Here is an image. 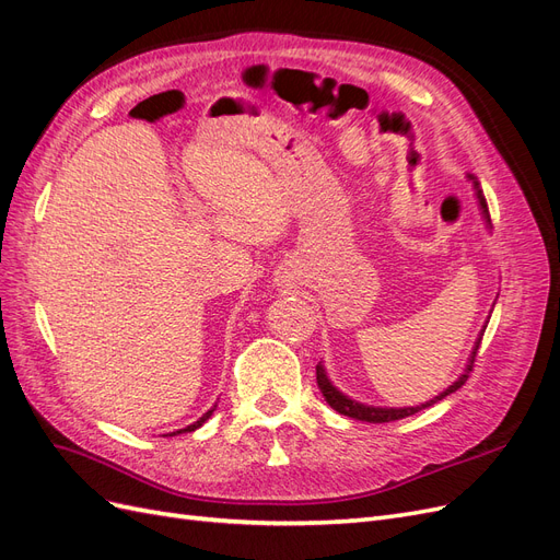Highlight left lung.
Returning a JSON list of instances; mask_svg holds the SVG:
<instances>
[{"label": "left lung", "instance_id": "1", "mask_svg": "<svg viewBox=\"0 0 560 560\" xmlns=\"http://www.w3.org/2000/svg\"><path fill=\"white\" fill-rule=\"evenodd\" d=\"M469 177L474 179V184H477V177H474V175H469ZM477 196H479V202H481V210H483L486 219L490 222L488 202H486V198H483V191L479 189V184H477ZM479 346H481V338L477 341V348H474V352H471V360H469V364H467V371H465V374H463L460 378H457V381L446 389V393H442L439 397L430 399L428 404L409 406V409H376V406H364V404H358V401L348 399L346 395L338 393V389L329 383V378H327V374H325V369H322V364H317V366H315L317 385H319V389H322V395H325V399L329 401L331 409H336L338 413H343V416L354 418V420H364V422H395V420H401V418H406V416H413V413H418V411H422V409H428V406H432V404H436V401H442L444 397H448L451 393H455L457 387H463V385H465V381L469 378V371H474V358H477Z\"/></svg>", "mask_w": 560, "mask_h": 560}]
</instances>
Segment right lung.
<instances>
[{
	"mask_svg": "<svg viewBox=\"0 0 560 560\" xmlns=\"http://www.w3.org/2000/svg\"><path fill=\"white\" fill-rule=\"evenodd\" d=\"M212 411H214V409H210V411H208L206 416H202V418H198V420L194 422V425H189V428H184V430H177V432H173V434H179V432H194V430H198V428L202 425V422H206V420H208V418L212 416ZM173 434H171V436H173Z\"/></svg>",
	"mask_w": 560,
	"mask_h": 560,
	"instance_id": "1",
	"label": "right lung"
}]
</instances>
